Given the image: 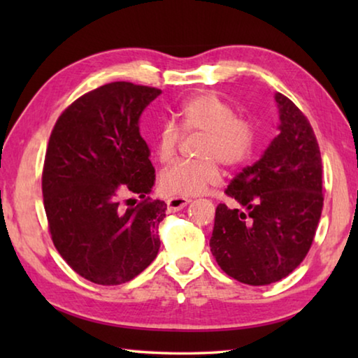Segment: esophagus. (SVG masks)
<instances>
[{"label":"esophagus","instance_id":"obj_1","mask_svg":"<svg viewBox=\"0 0 358 358\" xmlns=\"http://www.w3.org/2000/svg\"><path fill=\"white\" fill-rule=\"evenodd\" d=\"M189 202H191L189 199H186V197H172V199H169V201H167V210L169 211H178L183 207H186V205Z\"/></svg>","mask_w":358,"mask_h":358}]
</instances>
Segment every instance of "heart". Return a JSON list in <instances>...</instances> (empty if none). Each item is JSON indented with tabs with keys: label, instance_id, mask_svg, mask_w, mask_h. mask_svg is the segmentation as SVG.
Returning <instances> with one entry per match:
<instances>
[{
	"label": "heart",
	"instance_id": "1",
	"mask_svg": "<svg viewBox=\"0 0 358 358\" xmlns=\"http://www.w3.org/2000/svg\"><path fill=\"white\" fill-rule=\"evenodd\" d=\"M181 134H202L196 161H178L159 175L161 191L172 197L201 194L220 178L217 162L227 169L240 167L250 159L256 147V126L217 93L203 92L187 98L173 112ZM181 141L172 124L161 126L155 137V155L161 162L172 161Z\"/></svg>",
	"mask_w": 358,
	"mask_h": 358
}]
</instances>
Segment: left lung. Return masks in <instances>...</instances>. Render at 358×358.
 <instances>
[{
    "label": "left lung",
    "instance_id": "obj_1",
    "mask_svg": "<svg viewBox=\"0 0 358 358\" xmlns=\"http://www.w3.org/2000/svg\"><path fill=\"white\" fill-rule=\"evenodd\" d=\"M276 102L280 134L224 189L237 207L217 205L210 238L224 273L250 286L292 273L310 251L324 207L322 157L310 120L284 94Z\"/></svg>",
    "mask_w": 358,
    "mask_h": 358
}]
</instances>
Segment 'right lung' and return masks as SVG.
Listing matches in <instances>:
<instances>
[{"mask_svg":"<svg viewBox=\"0 0 358 358\" xmlns=\"http://www.w3.org/2000/svg\"><path fill=\"white\" fill-rule=\"evenodd\" d=\"M161 90L112 82L85 93L59 115L47 145L42 196L53 245L76 273L118 286L159 251L167 205L148 197L155 185L138 118ZM137 193L138 203L124 201Z\"/></svg>","mask_w":358,"mask_h":358,"instance_id":"add662e5","label":"right lung"}]
</instances>
